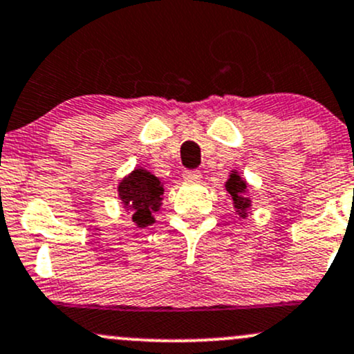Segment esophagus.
Wrapping results in <instances>:
<instances>
[{
  "instance_id": "34e87169",
  "label": "esophagus",
  "mask_w": 354,
  "mask_h": 354,
  "mask_svg": "<svg viewBox=\"0 0 354 354\" xmlns=\"http://www.w3.org/2000/svg\"><path fill=\"white\" fill-rule=\"evenodd\" d=\"M183 180L189 181V183H198L201 180V173L200 171H185Z\"/></svg>"
}]
</instances>
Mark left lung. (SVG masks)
I'll use <instances>...</instances> for the list:
<instances>
[{
    "instance_id": "left-lung-1",
    "label": "left lung",
    "mask_w": 354,
    "mask_h": 354,
    "mask_svg": "<svg viewBox=\"0 0 354 354\" xmlns=\"http://www.w3.org/2000/svg\"><path fill=\"white\" fill-rule=\"evenodd\" d=\"M225 188L230 193L232 205H234L235 215L240 220H245L252 208V198L248 192V183L239 174V171L232 169L228 180L225 181Z\"/></svg>"
}]
</instances>
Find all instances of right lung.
<instances>
[{
  "instance_id": "add662e5",
  "label": "right lung",
  "mask_w": 354,
  "mask_h": 354,
  "mask_svg": "<svg viewBox=\"0 0 354 354\" xmlns=\"http://www.w3.org/2000/svg\"><path fill=\"white\" fill-rule=\"evenodd\" d=\"M118 195L122 208L133 216L136 227L145 228L156 221L154 213H158L162 207L165 188L158 176L138 166L129 174L120 178Z\"/></svg>"
}]
</instances>
